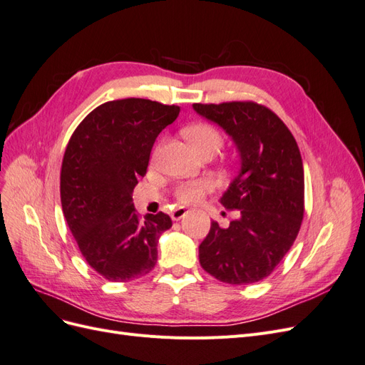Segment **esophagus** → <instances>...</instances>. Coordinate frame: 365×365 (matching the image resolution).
I'll return each mask as SVG.
<instances>
[{"label":"esophagus","mask_w":365,"mask_h":365,"mask_svg":"<svg viewBox=\"0 0 365 365\" xmlns=\"http://www.w3.org/2000/svg\"><path fill=\"white\" fill-rule=\"evenodd\" d=\"M187 213H189V210L184 208V207H178V208L172 210L170 216H172V219H173V220H180V219H182Z\"/></svg>","instance_id":"esophagus-1"}]
</instances>
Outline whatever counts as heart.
I'll list each match as a JSON object with an SVG mask.
<instances>
[{"label": "heart", "instance_id": "heart-1", "mask_svg": "<svg viewBox=\"0 0 365 365\" xmlns=\"http://www.w3.org/2000/svg\"><path fill=\"white\" fill-rule=\"evenodd\" d=\"M185 138L189 140L190 145L196 149L201 150L208 146H216L220 148V143H222V137H220L219 132L207 123H196L184 130ZM213 190V182L210 178H195L181 182L176 187L175 195L181 202L192 204L201 201L202 197Z\"/></svg>", "mask_w": 365, "mask_h": 365}]
</instances>
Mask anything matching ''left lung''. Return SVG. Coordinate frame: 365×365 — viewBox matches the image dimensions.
<instances>
[{
  "label": "left lung",
  "instance_id": "8db88e82",
  "mask_svg": "<svg viewBox=\"0 0 365 365\" xmlns=\"http://www.w3.org/2000/svg\"><path fill=\"white\" fill-rule=\"evenodd\" d=\"M235 141L239 172L220 197L240 217L228 228L212 222L200 245L201 267L230 284L256 283L289 251L304 215V172L291 130L267 106L254 102L193 103Z\"/></svg>",
  "mask_w": 365,
  "mask_h": 365
}]
</instances>
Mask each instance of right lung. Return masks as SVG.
<instances>
[{
  "label": "right lung",
  "mask_w": 365,
  "mask_h": 365,
  "mask_svg": "<svg viewBox=\"0 0 365 365\" xmlns=\"http://www.w3.org/2000/svg\"><path fill=\"white\" fill-rule=\"evenodd\" d=\"M178 114L180 106L148 98L106 102L82 120L65 149L62 212L88 264L109 282L135 280L155 267L172 219L160 212L141 220L132 192L158 134Z\"/></svg>",
  "instance_id": "right-lung-1"
}]
</instances>
